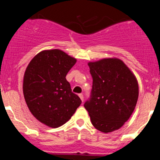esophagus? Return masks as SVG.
I'll use <instances>...</instances> for the list:
<instances>
[{
    "mask_svg": "<svg viewBox=\"0 0 160 160\" xmlns=\"http://www.w3.org/2000/svg\"><path fill=\"white\" fill-rule=\"evenodd\" d=\"M79 97L80 98V100H82V102L83 101V94H79Z\"/></svg>",
    "mask_w": 160,
    "mask_h": 160,
    "instance_id": "esophagus-1",
    "label": "esophagus"
}]
</instances>
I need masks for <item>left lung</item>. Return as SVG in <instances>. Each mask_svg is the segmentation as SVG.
<instances>
[{"mask_svg": "<svg viewBox=\"0 0 160 160\" xmlns=\"http://www.w3.org/2000/svg\"><path fill=\"white\" fill-rule=\"evenodd\" d=\"M88 64L93 82L84 108L92 123L103 133L118 130L128 120L137 103L136 76L118 58H103Z\"/></svg>", "mask_w": 160, "mask_h": 160, "instance_id": "obj_1", "label": "left lung"}]
</instances>
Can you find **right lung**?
Here are the masks:
<instances>
[{"label": "right lung", "mask_w": 160, "mask_h": 160, "mask_svg": "<svg viewBox=\"0 0 160 160\" xmlns=\"http://www.w3.org/2000/svg\"><path fill=\"white\" fill-rule=\"evenodd\" d=\"M76 62L77 59L60 49L44 50L26 68L23 80L24 100L34 117L46 126H62L81 104L65 78Z\"/></svg>", "instance_id": "obj_1"}]
</instances>
